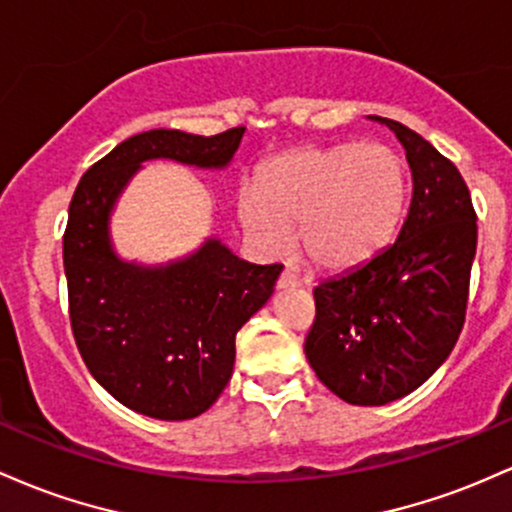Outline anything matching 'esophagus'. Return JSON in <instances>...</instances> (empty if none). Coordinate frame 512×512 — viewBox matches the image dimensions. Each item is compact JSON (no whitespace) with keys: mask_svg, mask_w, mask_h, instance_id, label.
<instances>
[{"mask_svg":"<svg viewBox=\"0 0 512 512\" xmlns=\"http://www.w3.org/2000/svg\"><path fill=\"white\" fill-rule=\"evenodd\" d=\"M300 285H302V280L297 278V275L292 273L290 268L283 271V275L278 278V290H295V287H300Z\"/></svg>","mask_w":512,"mask_h":512,"instance_id":"obj_1","label":"esophagus"}]
</instances>
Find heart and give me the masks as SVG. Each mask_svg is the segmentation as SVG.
Here are the masks:
<instances>
[{
    "label": "heart",
    "instance_id": "heart-1",
    "mask_svg": "<svg viewBox=\"0 0 512 512\" xmlns=\"http://www.w3.org/2000/svg\"><path fill=\"white\" fill-rule=\"evenodd\" d=\"M409 166L389 145L297 147L241 186L237 212L258 249L278 254L297 227V249L324 273L363 268L392 244L409 205Z\"/></svg>",
    "mask_w": 512,
    "mask_h": 512
}]
</instances>
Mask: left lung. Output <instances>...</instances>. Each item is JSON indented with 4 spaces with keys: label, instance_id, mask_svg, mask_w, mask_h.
I'll return each instance as SVG.
<instances>
[{
    "label": "left lung",
    "instance_id": "1",
    "mask_svg": "<svg viewBox=\"0 0 512 512\" xmlns=\"http://www.w3.org/2000/svg\"><path fill=\"white\" fill-rule=\"evenodd\" d=\"M413 195L392 246L363 268L314 287L304 355L338 399L384 406L421 387L455 348L476 256V212L457 166L396 120Z\"/></svg>",
    "mask_w": 512,
    "mask_h": 512
}]
</instances>
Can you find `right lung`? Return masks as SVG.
Wrapping results in <instances>:
<instances>
[{"label": "right lung", "instance_id": "1", "mask_svg": "<svg viewBox=\"0 0 512 512\" xmlns=\"http://www.w3.org/2000/svg\"><path fill=\"white\" fill-rule=\"evenodd\" d=\"M244 132H140L72 195L62 261L74 341L94 380L142 416L188 421L215 404L232 377L237 331L271 300L283 266L244 261L217 237L166 263L128 261L113 244V212L145 162L225 171Z\"/></svg>", "mask_w": 512, "mask_h": 512}]
</instances>
